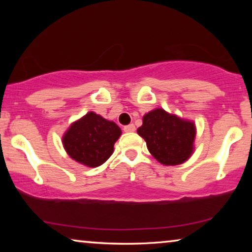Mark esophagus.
<instances>
[{
  "mask_svg": "<svg viewBox=\"0 0 252 252\" xmlns=\"http://www.w3.org/2000/svg\"><path fill=\"white\" fill-rule=\"evenodd\" d=\"M134 130H135V126H134L133 124H129V125L124 127V132H126V133H132V132H134Z\"/></svg>",
  "mask_w": 252,
  "mask_h": 252,
  "instance_id": "esophagus-1",
  "label": "esophagus"
}]
</instances>
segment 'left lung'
I'll use <instances>...</instances> for the list:
<instances>
[{
  "label": "left lung",
  "instance_id": "obj_1",
  "mask_svg": "<svg viewBox=\"0 0 252 252\" xmlns=\"http://www.w3.org/2000/svg\"><path fill=\"white\" fill-rule=\"evenodd\" d=\"M137 134L147 142L150 154L164 165H179L190 157L195 125L156 109L143 117Z\"/></svg>",
  "mask_w": 252,
  "mask_h": 252
}]
</instances>
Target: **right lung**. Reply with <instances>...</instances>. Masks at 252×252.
Wrapping results in <instances>:
<instances>
[{"label":"right lung","mask_w":252,"mask_h":252,"mask_svg":"<svg viewBox=\"0 0 252 252\" xmlns=\"http://www.w3.org/2000/svg\"><path fill=\"white\" fill-rule=\"evenodd\" d=\"M122 130L94 112H88L73 123L65 135L63 144L68 156L89 167H97L112 155L113 146Z\"/></svg>","instance_id":"1"}]
</instances>
